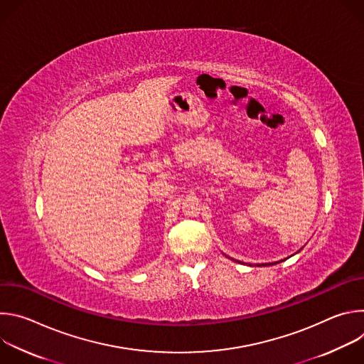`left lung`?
<instances>
[{
    "label": "left lung",
    "mask_w": 364,
    "mask_h": 364,
    "mask_svg": "<svg viewBox=\"0 0 364 364\" xmlns=\"http://www.w3.org/2000/svg\"><path fill=\"white\" fill-rule=\"evenodd\" d=\"M236 262H237V261H236ZM262 265H264V264H262ZM265 265H271V264H265Z\"/></svg>",
    "instance_id": "8db88e82"
}]
</instances>
